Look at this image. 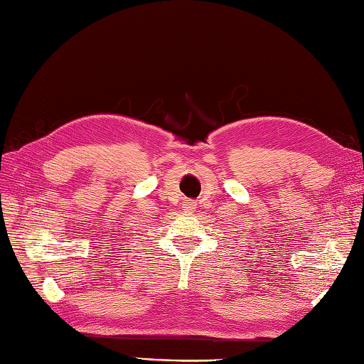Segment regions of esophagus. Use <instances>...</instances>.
Instances as JSON below:
<instances>
[{"instance_id": "esophagus-1", "label": "esophagus", "mask_w": 364, "mask_h": 364, "mask_svg": "<svg viewBox=\"0 0 364 364\" xmlns=\"http://www.w3.org/2000/svg\"><path fill=\"white\" fill-rule=\"evenodd\" d=\"M185 214H193L195 212V203L190 201V203H185L183 204V209H182Z\"/></svg>"}]
</instances>
